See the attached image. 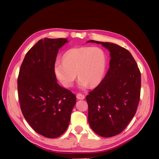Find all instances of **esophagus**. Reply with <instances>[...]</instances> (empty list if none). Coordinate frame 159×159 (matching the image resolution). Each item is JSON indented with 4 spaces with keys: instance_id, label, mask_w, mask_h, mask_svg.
<instances>
[{
    "instance_id": "1",
    "label": "esophagus",
    "mask_w": 159,
    "mask_h": 159,
    "mask_svg": "<svg viewBox=\"0 0 159 159\" xmlns=\"http://www.w3.org/2000/svg\"><path fill=\"white\" fill-rule=\"evenodd\" d=\"M76 97L78 99H85V96L83 94H81V93L77 94Z\"/></svg>"
}]
</instances>
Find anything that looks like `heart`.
Instances as JSON below:
<instances>
[{
	"label": "heart",
	"instance_id": "obj_1",
	"mask_svg": "<svg viewBox=\"0 0 159 159\" xmlns=\"http://www.w3.org/2000/svg\"><path fill=\"white\" fill-rule=\"evenodd\" d=\"M107 58L105 52L98 47L82 46L67 50L54 65V73L60 82L66 88L73 85L77 77L78 86L85 89L89 85H98L105 74Z\"/></svg>",
	"mask_w": 159,
	"mask_h": 159
}]
</instances>
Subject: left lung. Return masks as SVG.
Segmentation results:
<instances>
[{
  "instance_id": "left-lung-1",
  "label": "left lung",
  "mask_w": 159,
  "mask_h": 159,
  "mask_svg": "<svg viewBox=\"0 0 159 159\" xmlns=\"http://www.w3.org/2000/svg\"><path fill=\"white\" fill-rule=\"evenodd\" d=\"M110 52L105 78L86 96L88 122L98 135L111 137L121 133L136 113L140 99L141 72L127 50L110 42L89 40Z\"/></svg>"
}]
</instances>
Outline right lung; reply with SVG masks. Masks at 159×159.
Masks as SVG:
<instances>
[{"label":"right lung","instance_id":"right-lung-1","mask_svg":"<svg viewBox=\"0 0 159 159\" xmlns=\"http://www.w3.org/2000/svg\"><path fill=\"white\" fill-rule=\"evenodd\" d=\"M66 38L40 40L27 52L18 78V93L25 119L34 131L56 138L68 127L76 96L57 83L54 65Z\"/></svg>","mask_w":159,"mask_h":159}]
</instances>
